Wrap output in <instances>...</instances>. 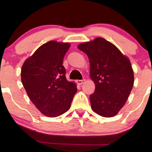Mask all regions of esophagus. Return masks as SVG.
<instances>
[{
  "mask_svg": "<svg viewBox=\"0 0 152 152\" xmlns=\"http://www.w3.org/2000/svg\"><path fill=\"white\" fill-rule=\"evenodd\" d=\"M85 79H82V80H76V83H78V85H81L84 83Z\"/></svg>",
  "mask_w": 152,
  "mask_h": 152,
  "instance_id": "esophagus-1",
  "label": "esophagus"
}]
</instances>
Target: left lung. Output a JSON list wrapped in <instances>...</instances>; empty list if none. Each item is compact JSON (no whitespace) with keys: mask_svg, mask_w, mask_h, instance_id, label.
Masks as SVG:
<instances>
[{"mask_svg":"<svg viewBox=\"0 0 152 152\" xmlns=\"http://www.w3.org/2000/svg\"><path fill=\"white\" fill-rule=\"evenodd\" d=\"M78 49L88 56L90 77L95 91L90 95L91 109L104 117H112L123 107L134 85L129 59L103 38L81 43Z\"/></svg>","mask_w":152,"mask_h":152,"instance_id":"obj_1","label":"left lung"}]
</instances>
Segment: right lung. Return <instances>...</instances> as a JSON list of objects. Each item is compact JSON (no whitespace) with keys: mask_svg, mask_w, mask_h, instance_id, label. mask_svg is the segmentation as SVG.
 I'll return each mask as SVG.
<instances>
[{"mask_svg":"<svg viewBox=\"0 0 152 152\" xmlns=\"http://www.w3.org/2000/svg\"><path fill=\"white\" fill-rule=\"evenodd\" d=\"M69 43L48 41L26 59L21 69V81L36 107L50 117H56L69 109L77 88L68 81L63 66Z\"/></svg>","mask_w":152,"mask_h":152,"instance_id":"add662e5","label":"right lung"}]
</instances>
